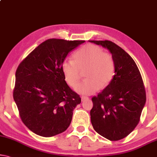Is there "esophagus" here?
<instances>
[{"label": "esophagus", "instance_id": "esophagus-1", "mask_svg": "<svg viewBox=\"0 0 157 157\" xmlns=\"http://www.w3.org/2000/svg\"><path fill=\"white\" fill-rule=\"evenodd\" d=\"M87 99H88V97H86V96H82V97H81V100L82 101L87 100Z\"/></svg>", "mask_w": 157, "mask_h": 157}]
</instances>
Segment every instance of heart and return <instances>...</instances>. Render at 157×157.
I'll list each match as a JSON object with an SVG mask.
<instances>
[{
	"label": "heart",
	"instance_id": "heart-1",
	"mask_svg": "<svg viewBox=\"0 0 157 157\" xmlns=\"http://www.w3.org/2000/svg\"><path fill=\"white\" fill-rule=\"evenodd\" d=\"M84 72L86 79L77 86L76 90L83 95H91L111 83L115 74V63L112 55L93 44L82 47L74 55V61L64 60L62 71L65 81L75 88Z\"/></svg>",
	"mask_w": 157,
	"mask_h": 157
}]
</instances>
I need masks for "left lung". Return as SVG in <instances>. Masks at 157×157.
Segmentation results:
<instances>
[{"label":"left lung","mask_w":157,"mask_h":157,"mask_svg":"<svg viewBox=\"0 0 157 157\" xmlns=\"http://www.w3.org/2000/svg\"><path fill=\"white\" fill-rule=\"evenodd\" d=\"M107 48L115 63L112 81L93 96L90 120L95 131L109 140L117 141L131 133L140 120L146 92L138 67L132 57L110 40H90Z\"/></svg>","instance_id":"8db88e82"}]
</instances>
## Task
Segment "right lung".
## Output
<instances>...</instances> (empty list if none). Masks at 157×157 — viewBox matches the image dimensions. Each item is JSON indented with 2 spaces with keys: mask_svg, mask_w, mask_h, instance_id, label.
I'll use <instances>...</instances> for the list:
<instances>
[{
  "mask_svg": "<svg viewBox=\"0 0 157 157\" xmlns=\"http://www.w3.org/2000/svg\"><path fill=\"white\" fill-rule=\"evenodd\" d=\"M85 40L50 38L35 48L17 69L13 98L24 124L34 133L52 137L71 124L78 94L69 88L62 64Z\"/></svg>",
  "mask_w": 157,
  "mask_h": 157,
  "instance_id": "obj_1",
  "label": "right lung"
}]
</instances>
